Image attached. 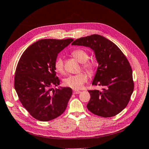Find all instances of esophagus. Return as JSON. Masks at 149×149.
<instances>
[{"mask_svg": "<svg viewBox=\"0 0 149 149\" xmlns=\"http://www.w3.org/2000/svg\"><path fill=\"white\" fill-rule=\"evenodd\" d=\"M79 93H80V91H75V90L73 91V94L74 95H77V94H79Z\"/></svg>", "mask_w": 149, "mask_h": 149, "instance_id": "1", "label": "esophagus"}]
</instances>
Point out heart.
Here are the masks:
<instances>
[{
  "mask_svg": "<svg viewBox=\"0 0 149 149\" xmlns=\"http://www.w3.org/2000/svg\"><path fill=\"white\" fill-rule=\"evenodd\" d=\"M71 54L78 61L81 63V68L89 73L94 72L95 62L89 61V55L81 48H77L72 52ZM54 68L56 72L61 74L64 73V61L61 57H58L54 63ZM87 80V76L85 73L81 72L75 75H70L64 79V84L74 90H79Z\"/></svg>",
  "mask_w": 149,
  "mask_h": 149,
  "instance_id": "1",
  "label": "heart"
}]
</instances>
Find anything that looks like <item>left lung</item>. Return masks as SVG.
Instances as JSON below:
<instances>
[{"mask_svg":"<svg viewBox=\"0 0 149 149\" xmlns=\"http://www.w3.org/2000/svg\"><path fill=\"white\" fill-rule=\"evenodd\" d=\"M72 45L90 47L99 63L92 84L103 88L88 90V109L102 117L118 114L128 105L134 90L133 72L128 59L114 43L100 35L81 37Z\"/></svg>","mask_w":149,"mask_h":149,"instance_id":"obj_1","label":"left lung"}]
</instances>
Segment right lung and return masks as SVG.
Listing matches in <instances>:
<instances>
[{
	"mask_svg": "<svg viewBox=\"0 0 149 149\" xmlns=\"http://www.w3.org/2000/svg\"><path fill=\"white\" fill-rule=\"evenodd\" d=\"M72 38L42 39L24 52L16 66L14 85L23 106L34 118L47 122L60 116L72 94L69 87L52 90L59 85L54 63L58 53Z\"/></svg>",
	"mask_w": 149,
	"mask_h": 149,
	"instance_id": "right-lung-1",
	"label": "right lung"
}]
</instances>
